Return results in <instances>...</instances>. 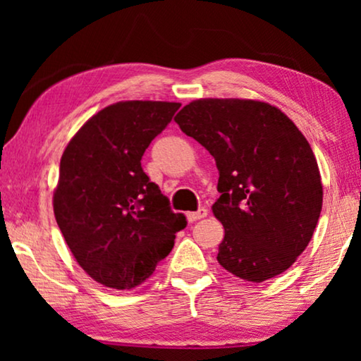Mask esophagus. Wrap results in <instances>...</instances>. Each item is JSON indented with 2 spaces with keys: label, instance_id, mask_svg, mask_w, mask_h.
I'll use <instances>...</instances> for the list:
<instances>
[{
  "label": "esophagus",
  "instance_id": "34e87169",
  "mask_svg": "<svg viewBox=\"0 0 361 361\" xmlns=\"http://www.w3.org/2000/svg\"><path fill=\"white\" fill-rule=\"evenodd\" d=\"M207 214H209V210L205 209V207H200L199 210L197 212H189V214H187V220L190 221H197V220H200V219H204V216H207Z\"/></svg>",
  "mask_w": 361,
  "mask_h": 361
}]
</instances>
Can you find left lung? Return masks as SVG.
<instances>
[{
	"mask_svg": "<svg viewBox=\"0 0 361 361\" xmlns=\"http://www.w3.org/2000/svg\"><path fill=\"white\" fill-rule=\"evenodd\" d=\"M176 123L214 156L220 199L212 210L225 236L216 259L228 273L263 283L307 248L322 210V182L310 145L269 103L205 98Z\"/></svg>",
	"mask_w": 361,
	"mask_h": 361,
	"instance_id": "obj_1",
	"label": "left lung"
}]
</instances>
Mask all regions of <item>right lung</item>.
I'll list each match as a JSON object with an SVG mask.
<instances>
[{"mask_svg": "<svg viewBox=\"0 0 361 361\" xmlns=\"http://www.w3.org/2000/svg\"><path fill=\"white\" fill-rule=\"evenodd\" d=\"M180 103L120 102L93 115L68 142L54 215L77 263L98 283L131 289L171 253L182 214L149 180L141 157Z\"/></svg>", "mask_w": 361, "mask_h": 361, "instance_id": "1", "label": "right lung"}]
</instances>
